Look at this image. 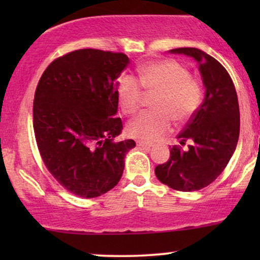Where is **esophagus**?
I'll list each match as a JSON object with an SVG mask.
<instances>
[{"label": "esophagus", "mask_w": 260, "mask_h": 260, "mask_svg": "<svg viewBox=\"0 0 260 260\" xmlns=\"http://www.w3.org/2000/svg\"><path fill=\"white\" fill-rule=\"evenodd\" d=\"M137 145L140 148H145V149H150L151 148V144L150 143H145V142H137Z\"/></svg>", "instance_id": "34e87169"}]
</instances>
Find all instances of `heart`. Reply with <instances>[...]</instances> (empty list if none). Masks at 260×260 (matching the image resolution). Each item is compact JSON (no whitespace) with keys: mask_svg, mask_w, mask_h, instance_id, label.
Returning a JSON list of instances; mask_svg holds the SVG:
<instances>
[{"mask_svg":"<svg viewBox=\"0 0 260 260\" xmlns=\"http://www.w3.org/2000/svg\"><path fill=\"white\" fill-rule=\"evenodd\" d=\"M139 85L131 76L118 79L116 94L121 111L133 116L139 111L143 91L153 95L154 112L144 113L131 121L127 126L132 138L153 142L171 129V120L177 126L186 124L194 117L203 103V88L190 77L189 71L174 59L147 62L138 68Z\"/></svg>","mask_w":260,"mask_h":260,"instance_id":"1","label":"heart"}]
</instances>
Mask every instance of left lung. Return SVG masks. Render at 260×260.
<instances>
[{"instance_id":"1","label":"left lung","mask_w":260,"mask_h":260,"mask_svg":"<svg viewBox=\"0 0 260 260\" xmlns=\"http://www.w3.org/2000/svg\"><path fill=\"white\" fill-rule=\"evenodd\" d=\"M172 53L190 56L199 63L205 98L201 109L178 134L180 144L170 159L155 168L161 183L181 192L209 186L228 166L240 136V106L234 82L217 59L196 47H178Z\"/></svg>"}]
</instances>
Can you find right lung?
<instances>
[{"label": "right lung", "instance_id": "right-lung-1", "mask_svg": "<svg viewBox=\"0 0 260 260\" xmlns=\"http://www.w3.org/2000/svg\"><path fill=\"white\" fill-rule=\"evenodd\" d=\"M129 63L122 52L80 49L56 58L39 80L32 126L41 159L68 192L95 198L121 180L133 139L123 129L116 79Z\"/></svg>", "mask_w": 260, "mask_h": 260}]
</instances>
